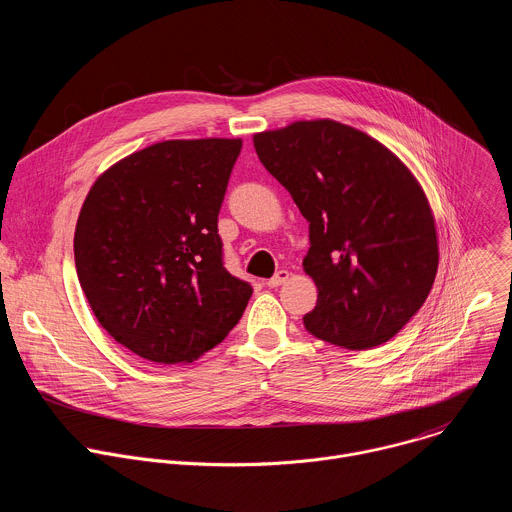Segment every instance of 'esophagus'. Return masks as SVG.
<instances>
[{
    "instance_id": "esophagus-1",
    "label": "esophagus",
    "mask_w": 512,
    "mask_h": 512,
    "mask_svg": "<svg viewBox=\"0 0 512 512\" xmlns=\"http://www.w3.org/2000/svg\"><path fill=\"white\" fill-rule=\"evenodd\" d=\"M287 279H289V271L281 269V271H277V273L267 281V285H269V287H279V285L287 283Z\"/></svg>"
}]
</instances>
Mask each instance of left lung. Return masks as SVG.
I'll return each instance as SVG.
<instances>
[{"mask_svg":"<svg viewBox=\"0 0 512 512\" xmlns=\"http://www.w3.org/2000/svg\"><path fill=\"white\" fill-rule=\"evenodd\" d=\"M259 160L309 223L305 273L315 337L348 350L386 344L426 301L438 241L424 191L372 136L335 120H301L253 136Z\"/></svg>","mask_w":512,"mask_h":512,"instance_id":"1","label":"left lung"}]
</instances>
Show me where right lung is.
Masks as SVG:
<instances>
[{
  "label": "right lung",
  "mask_w": 512,
  "mask_h": 512,
  "mask_svg": "<svg viewBox=\"0 0 512 512\" xmlns=\"http://www.w3.org/2000/svg\"><path fill=\"white\" fill-rule=\"evenodd\" d=\"M239 138L164 140L90 189L74 233L80 287L100 325L154 364H189L239 323L251 283L225 267L219 211Z\"/></svg>",
  "instance_id": "1"
}]
</instances>
